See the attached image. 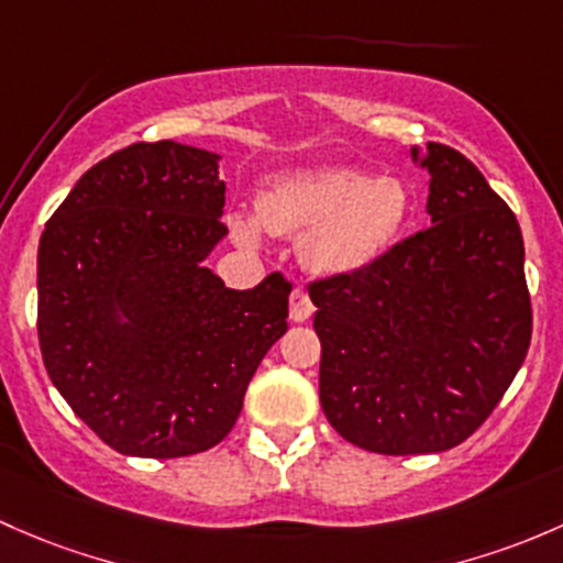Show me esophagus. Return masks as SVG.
Returning a JSON list of instances; mask_svg holds the SVG:
<instances>
[{
  "mask_svg": "<svg viewBox=\"0 0 563 563\" xmlns=\"http://www.w3.org/2000/svg\"><path fill=\"white\" fill-rule=\"evenodd\" d=\"M311 314H314V303H311V298L306 295L303 287H295L292 295H289V320L306 322L311 320Z\"/></svg>",
  "mask_w": 563,
  "mask_h": 563,
  "instance_id": "obj_1",
  "label": "esophagus"
}]
</instances>
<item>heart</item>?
<instances>
[{
  "label": "heart",
  "mask_w": 563,
  "mask_h": 563,
  "mask_svg": "<svg viewBox=\"0 0 563 563\" xmlns=\"http://www.w3.org/2000/svg\"><path fill=\"white\" fill-rule=\"evenodd\" d=\"M415 208L401 178L355 167H314L271 178L257 200L260 224L271 233L300 235V263L322 279L366 274L387 257ZM252 217H233L243 243L260 241Z\"/></svg>",
  "instance_id": "obj_1"
}]
</instances>
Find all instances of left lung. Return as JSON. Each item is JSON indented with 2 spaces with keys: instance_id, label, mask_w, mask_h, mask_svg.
I'll return each mask as SVG.
<instances>
[{
  "instance_id": "obj_1",
  "label": "left lung",
  "mask_w": 563,
  "mask_h": 563,
  "mask_svg": "<svg viewBox=\"0 0 563 563\" xmlns=\"http://www.w3.org/2000/svg\"><path fill=\"white\" fill-rule=\"evenodd\" d=\"M431 228L382 263L309 287L330 426L382 455L444 453L496 409L531 344L523 235L455 148H411Z\"/></svg>"
}]
</instances>
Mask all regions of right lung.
<instances>
[{"instance_id":"1","label":"right lung","mask_w":563,"mask_h":563,"mask_svg":"<svg viewBox=\"0 0 563 563\" xmlns=\"http://www.w3.org/2000/svg\"><path fill=\"white\" fill-rule=\"evenodd\" d=\"M219 154L135 143L86 170L37 249L51 382L121 455L211 450L239 420L292 284L230 289L202 265L228 235Z\"/></svg>"}]
</instances>
